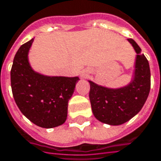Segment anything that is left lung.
Returning a JSON list of instances; mask_svg holds the SVG:
<instances>
[{"mask_svg": "<svg viewBox=\"0 0 161 161\" xmlns=\"http://www.w3.org/2000/svg\"><path fill=\"white\" fill-rule=\"evenodd\" d=\"M128 41L137 53L130 82L125 87L110 88L88 80L93 114L97 120L109 125H123L136 116L143 108L150 92L148 60L133 39L130 38Z\"/></svg>", "mask_w": 161, "mask_h": 161, "instance_id": "8db88e82", "label": "left lung"}]
</instances>
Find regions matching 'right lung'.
<instances>
[{"label": "right lung", "mask_w": 161, "mask_h": 161, "mask_svg": "<svg viewBox=\"0 0 161 161\" xmlns=\"http://www.w3.org/2000/svg\"><path fill=\"white\" fill-rule=\"evenodd\" d=\"M33 41L22 45L15 54L10 72L11 88L21 112L33 124L49 129L66 122L68 101L80 78L48 76L34 71L28 58Z\"/></svg>", "instance_id": "1"}]
</instances>
